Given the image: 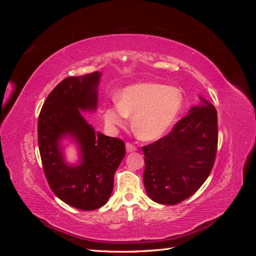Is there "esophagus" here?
Masks as SVG:
<instances>
[{"mask_svg":"<svg viewBox=\"0 0 256 256\" xmlns=\"http://www.w3.org/2000/svg\"><path fill=\"white\" fill-rule=\"evenodd\" d=\"M126 150H127V152H136V146L134 145V144L129 143V142H127V143H126Z\"/></svg>","mask_w":256,"mask_h":256,"instance_id":"1","label":"esophagus"}]
</instances>
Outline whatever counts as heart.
<instances>
[{
    "mask_svg": "<svg viewBox=\"0 0 256 256\" xmlns=\"http://www.w3.org/2000/svg\"><path fill=\"white\" fill-rule=\"evenodd\" d=\"M182 104L180 90L158 83H138L124 88L118 102L104 109V120L111 127L122 126L134 116L132 128L142 140H154L173 125Z\"/></svg>",
    "mask_w": 256,
    "mask_h": 256,
    "instance_id": "1",
    "label": "heart"
}]
</instances>
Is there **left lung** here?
<instances>
[{"label": "left lung", "mask_w": 256, "mask_h": 256, "mask_svg": "<svg viewBox=\"0 0 256 256\" xmlns=\"http://www.w3.org/2000/svg\"><path fill=\"white\" fill-rule=\"evenodd\" d=\"M193 106L171 132L142 147L147 194L154 202L175 205L200 188L212 172L218 147V116L214 106Z\"/></svg>", "instance_id": "8db88e82"}]
</instances>
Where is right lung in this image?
I'll return each instance as SVG.
<instances>
[{"instance_id":"obj_1","label":"right lung","mask_w":256,"mask_h":256,"mask_svg":"<svg viewBox=\"0 0 256 256\" xmlns=\"http://www.w3.org/2000/svg\"><path fill=\"white\" fill-rule=\"evenodd\" d=\"M100 72L68 76L48 95L38 118V147L51 190L64 203L80 210L104 206L113 190L116 170L125 157V143L100 132L86 122L80 110L97 106ZM70 134L80 143V166H67L58 142Z\"/></svg>"}]
</instances>
